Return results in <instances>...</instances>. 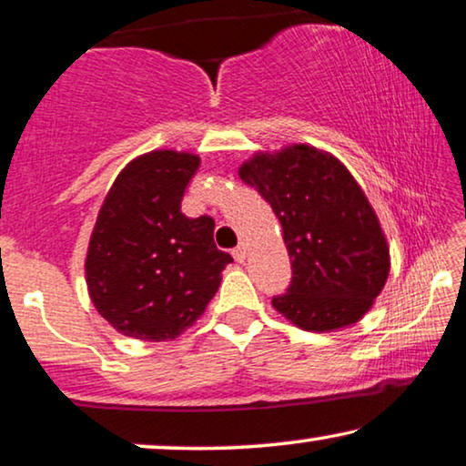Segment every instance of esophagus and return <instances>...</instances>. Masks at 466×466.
Wrapping results in <instances>:
<instances>
[{
	"instance_id": "34e87169",
	"label": "esophagus",
	"mask_w": 466,
	"mask_h": 466,
	"mask_svg": "<svg viewBox=\"0 0 466 466\" xmlns=\"http://www.w3.org/2000/svg\"><path fill=\"white\" fill-rule=\"evenodd\" d=\"M231 254H233V258H235V260H238V262H244V260L248 258V248H246L244 244H239L238 248H235V249H233V252H231Z\"/></svg>"
}]
</instances>
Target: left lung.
<instances>
[{
    "instance_id": "1",
    "label": "left lung",
    "mask_w": 466,
    "mask_h": 466,
    "mask_svg": "<svg viewBox=\"0 0 466 466\" xmlns=\"http://www.w3.org/2000/svg\"><path fill=\"white\" fill-rule=\"evenodd\" d=\"M281 222L292 262L273 307L302 329L357 323L389 278V246L366 193L334 155L309 145L256 153L239 167Z\"/></svg>"
}]
</instances>
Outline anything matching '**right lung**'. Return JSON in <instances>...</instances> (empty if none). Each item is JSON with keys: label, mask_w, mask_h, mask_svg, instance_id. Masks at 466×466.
<instances>
[{"label": "right lung", "mask_w": 466, "mask_h": 466, "mask_svg": "<svg viewBox=\"0 0 466 466\" xmlns=\"http://www.w3.org/2000/svg\"><path fill=\"white\" fill-rule=\"evenodd\" d=\"M198 167L193 153H145L119 172L100 206L86 256L87 292L124 336L177 339L206 311L233 262L214 244L210 217L180 212Z\"/></svg>", "instance_id": "1"}]
</instances>
